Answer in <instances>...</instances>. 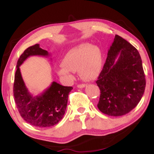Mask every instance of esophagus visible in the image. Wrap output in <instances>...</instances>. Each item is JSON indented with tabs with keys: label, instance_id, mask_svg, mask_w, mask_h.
<instances>
[{
	"label": "esophagus",
	"instance_id": "esophagus-1",
	"mask_svg": "<svg viewBox=\"0 0 154 154\" xmlns=\"http://www.w3.org/2000/svg\"><path fill=\"white\" fill-rule=\"evenodd\" d=\"M86 86V84L85 83H82V84H79L77 85V88H83Z\"/></svg>",
	"mask_w": 154,
	"mask_h": 154
}]
</instances>
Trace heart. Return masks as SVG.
<instances>
[{
	"label": "heart",
	"instance_id": "obj_1",
	"mask_svg": "<svg viewBox=\"0 0 154 154\" xmlns=\"http://www.w3.org/2000/svg\"><path fill=\"white\" fill-rule=\"evenodd\" d=\"M102 54L98 47L89 43H82L67 52L57 70L60 76L72 79V71H79L85 79H92L102 66Z\"/></svg>",
	"mask_w": 154,
	"mask_h": 154
}]
</instances>
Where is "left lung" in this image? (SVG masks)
<instances>
[{
    "label": "left lung",
    "mask_w": 154,
    "mask_h": 154,
    "mask_svg": "<svg viewBox=\"0 0 154 154\" xmlns=\"http://www.w3.org/2000/svg\"><path fill=\"white\" fill-rule=\"evenodd\" d=\"M96 83L100 95L98 108L111 116L132 111L145 92L146 81L137 49L121 36L115 38Z\"/></svg>",
    "instance_id": "obj_1"
}]
</instances>
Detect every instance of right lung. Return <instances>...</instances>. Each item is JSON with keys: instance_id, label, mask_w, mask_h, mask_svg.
<instances>
[{"instance_id": "obj_1", "label": "right lung", "mask_w": 154, "mask_h": 154, "mask_svg": "<svg viewBox=\"0 0 154 154\" xmlns=\"http://www.w3.org/2000/svg\"><path fill=\"white\" fill-rule=\"evenodd\" d=\"M31 56H48L49 54L36 44L27 48L20 56L14 84L15 102L20 116L28 124L40 128L53 126L63 118L68 96L72 87L63 86L53 82L42 94L33 96L28 92L20 69V65Z\"/></svg>"}]
</instances>
